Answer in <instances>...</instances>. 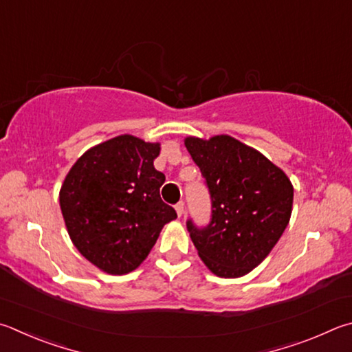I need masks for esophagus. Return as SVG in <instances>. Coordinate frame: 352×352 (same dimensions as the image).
Segmentation results:
<instances>
[{"mask_svg": "<svg viewBox=\"0 0 352 352\" xmlns=\"http://www.w3.org/2000/svg\"><path fill=\"white\" fill-rule=\"evenodd\" d=\"M175 210H177V215L182 217V215L184 214V203H183V201L177 203V204H175Z\"/></svg>", "mask_w": 352, "mask_h": 352, "instance_id": "1", "label": "esophagus"}]
</instances>
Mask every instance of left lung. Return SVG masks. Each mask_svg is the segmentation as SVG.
Here are the masks:
<instances>
[{"mask_svg": "<svg viewBox=\"0 0 352 352\" xmlns=\"http://www.w3.org/2000/svg\"><path fill=\"white\" fill-rule=\"evenodd\" d=\"M212 200V219L188 231L198 257L215 276L237 278L263 261L282 237L292 212L294 188L261 152L231 135L186 137Z\"/></svg>", "mask_w": 352, "mask_h": 352, "instance_id": "1", "label": "left lung"}]
</instances>
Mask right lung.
<instances>
[{
    "label": "right lung",
    "mask_w": 352,
    "mask_h": 352,
    "mask_svg": "<svg viewBox=\"0 0 352 352\" xmlns=\"http://www.w3.org/2000/svg\"><path fill=\"white\" fill-rule=\"evenodd\" d=\"M160 143L129 135L87 149L60 189L69 237L100 271L124 276L143 263L166 223L177 219L160 197Z\"/></svg>",
    "instance_id": "obj_1"
}]
</instances>
